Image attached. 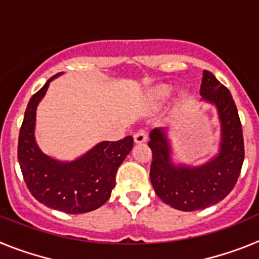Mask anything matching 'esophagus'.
Instances as JSON below:
<instances>
[{
    "instance_id": "obj_1",
    "label": "esophagus",
    "mask_w": 259,
    "mask_h": 259,
    "mask_svg": "<svg viewBox=\"0 0 259 259\" xmlns=\"http://www.w3.org/2000/svg\"><path fill=\"white\" fill-rule=\"evenodd\" d=\"M134 140L136 144H143L148 140V135H146L145 130H139L136 134L134 135Z\"/></svg>"
}]
</instances>
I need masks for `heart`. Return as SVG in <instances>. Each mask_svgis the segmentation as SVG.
Segmentation results:
<instances>
[{"instance_id": "heart-1", "label": "heart", "mask_w": 259, "mask_h": 259, "mask_svg": "<svg viewBox=\"0 0 259 259\" xmlns=\"http://www.w3.org/2000/svg\"><path fill=\"white\" fill-rule=\"evenodd\" d=\"M171 93V87L168 85H159L158 88H155L154 91V96L155 98H158V100H163V98H166L167 96H170Z\"/></svg>"}]
</instances>
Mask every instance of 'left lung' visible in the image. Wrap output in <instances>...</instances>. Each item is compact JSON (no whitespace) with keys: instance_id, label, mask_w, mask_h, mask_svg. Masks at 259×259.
Here are the masks:
<instances>
[{"instance_id":"left-lung-1","label":"left lung","mask_w":259,"mask_h":259,"mask_svg":"<svg viewBox=\"0 0 259 259\" xmlns=\"http://www.w3.org/2000/svg\"><path fill=\"white\" fill-rule=\"evenodd\" d=\"M200 95L218 109L222 123L221 152L200 167L174 166L164 130L154 128L148 143L152 149L150 182L164 203L182 211L209 207L223 200L239 179L244 162V137L232 96L210 71H203Z\"/></svg>"}]
</instances>
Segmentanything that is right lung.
I'll return each mask as SVG.
<instances>
[{
    "instance_id": "1",
    "label": "right lung",
    "mask_w": 259,
    "mask_h": 259,
    "mask_svg": "<svg viewBox=\"0 0 259 259\" xmlns=\"http://www.w3.org/2000/svg\"><path fill=\"white\" fill-rule=\"evenodd\" d=\"M45 85L32 96L19 131L18 161L27 188L38 202L67 214H83L102 206L115 187V174L134 145V137L102 141L79 159L58 162L38 149L33 136L36 107Z\"/></svg>"
}]
</instances>
